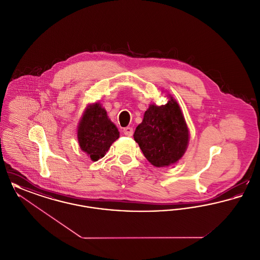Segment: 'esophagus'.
<instances>
[{"label": "esophagus", "mask_w": 260, "mask_h": 260, "mask_svg": "<svg viewBox=\"0 0 260 260\" xmlns=\"http://www.w3.org/2000/svg\"><path fill=\"white\" fill-rule=\"evenodd\" d=\"M124 136H133V135H134V129H133V127H129V126H127V127L124 128Z\"/></svg>", "instance_id": "esophagus-1"}]
</instances>
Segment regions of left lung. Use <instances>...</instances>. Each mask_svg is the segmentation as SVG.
I'll use <instances>...</instances> for the list:
<instances>
[{
	"label": "left lung",
	"instance_id": "1",
	"mask_svg": "<svg viewBox=\"0 0 260 260\" xmlns=\"http://www.w3.org/2000/svg\"><path fill=\"white\" fill-rule=\"evenodd\" d=\"M134 138L154 167H169L179 161L189 142V131L181 109L173 96L167 104H151Z\"/></svg>",
	"mask_w": 260,
	"mask_h": 260
}]
</instances>
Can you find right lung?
I'll return each mask as SVG.
<instances>
[{"mask_svg":"<svg viewBox=\"0 0 260 260\" xmlns=\"http://www.w3.org/2000/svg\"><path fill=\"white\" fill-rule=\"evenodd\" d=\"M77 136L80 148L91 161H99L116 141L120 133L112 123L107 112L99 103L88 105L78 125Z\"/></svg>","mask_w":260,"mask_h":260,"instance_id":"right-lung-1","label":"right lung"}]
</instances>
